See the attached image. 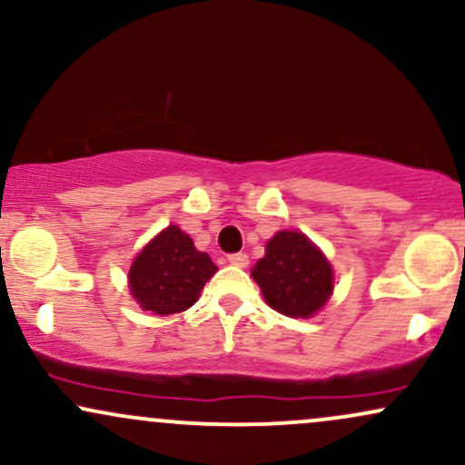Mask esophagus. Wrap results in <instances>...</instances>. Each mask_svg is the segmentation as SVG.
<instances>
[{"label":"esophagus","instance_id":"obj_1","mask_svg":"<svg viewBox=\"0 0 465 465\" xmlns=\"http://www.w3.org/2000/svg\"><path fill=\"white\" fill-rule=\"evenodd\" d=\"M227 260L233 266H242V269L249 264V255L247 253H232V255H227Z\"/></svg>","mask_w":465,"mask_h":465}]
</instances>
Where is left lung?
I'll list each match as a JSON object with an SVG mask.
<instances>
[{
  "label": "left lung",
  "instance_id": "8db88e82",
  "mask_svg": "<svg viewBox=\"0 0 465 465\" xmlns=\"http://www.w3.org/2000/svg\"><path fill=\"white\" fill-rule=\"evenodd\" d=\"M251 277L258 282L266 303L292 319L317 314L334 288L332 266L302 232H277L266 242L264 258Z\"/></svg>",
  "mask_w": 465,
  "mask_h": 465
}]
</instances>
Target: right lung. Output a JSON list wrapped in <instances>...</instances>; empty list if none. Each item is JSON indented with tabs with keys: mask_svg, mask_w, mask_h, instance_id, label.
<instances>
[{
	"mask_svg": "<svg viewBox=\"0 0 465 465\" xmlns=\"http://www.w3.org/2000/svg\"><path fill=\"white\" fill-rule=\"evenodd\" d=\"M216 271L210 255L196 249L188 233L170 225L133 260L129 288L143 311L163 317L194 306Z\"/></svg>",
	"mask_w": 465,
	"mask_h": 465,
	"instance_id": "right-lung-1",
	"label": "right lung"
}]
</instances>
